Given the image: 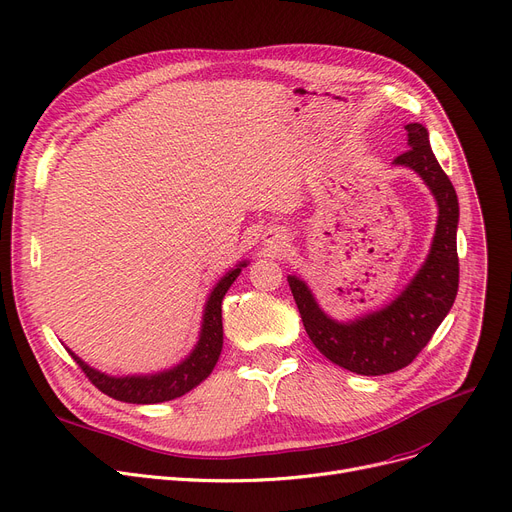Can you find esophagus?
<instances>
[{
  "instance_id": "1",
  "label": "esophagus",
  "mask_w": 512,
  "mask_h": 512,
  "mask_svg": "<svg viewBox=\"0 0 512 512\" xmlns=\"http://www.w3.org/2000/svg\"><path fill=\"white\" fill-rule=\"evenodd\" d=\"M275 239H277V235H275ZM270 244H275V248H277L281 242H270Z\"/></svg>"
}]
</instances>
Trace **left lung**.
I'll list each match as a JSON object with an SVG mask.
<instances>
[{
    "mask_svg": "<svg viewBox=\"0 0 512 512\" xmlns=\"http://www.w3.org/2000/svg\"><path fill=\"white\" fill-rule=\"evenodd\" d=\"M405 130L409 150L395 159V165L419 173L438 202L432 250L409 287L384 310L341 324L318 308L304 281L287 277L316 349L333 364L362 376H382L409 366L453 308L459 291L457 192L432 153L428 130L422 124H409Z\"/></svg>",
    "mask_w": 512,
    "mask_h": 512,
    "instance_id": "1",
    "label": "left lung"
}]
</instances>
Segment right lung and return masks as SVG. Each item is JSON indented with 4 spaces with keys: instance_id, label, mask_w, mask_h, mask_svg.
Segmentation results:
<instances>
[{
    "instance_id": "obj_1",
    "label": "right lung",
    "mask_w": 512,
    "mask_h": 512,
    "mask_svg": "<svg viewBox=\"0 0 512 512\" xmlns=\"http://www.w3.org/2000/svg\"><path fill=\"white\" fill-rule=\"evenodd\" d=\"M246 266V262L233 268L231 273H227L217 287L210 293L206 308H204V322H202V333L200 341L194 347V351L184 359L182 364L169 372H161L155 376H126V378H113L107 374H101L93 368H88L80 357H76L72 351L70 355L74 357V362L78 368L86 374V378L93 382L101 393L115 401H124V403H138V405H153V403H163L182 397L194 386H198L210 372H213L217 359L221 355L223 347V320H221V304L227 289L231 283L237 279L239 270Z\"/></svg>"
}]
</instances>
